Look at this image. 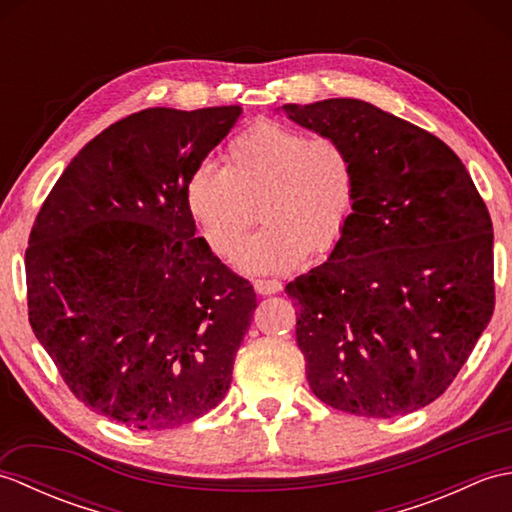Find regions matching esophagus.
Here are the masks:
<instances>
[{"mask_svg":"<svg viewBox=\"0 0 512 512\" xmlns=\"http://www.w3.org/2000/svg\"><path fill=\"white\" fill-rule=\"evenodd\" d=\"M253 288L257 295H275V292L281 290V281L277 279H255L253 281Z\"/></svg>","mask_w":512,"mask_h":512,"instance_id":"34e87169","label":"esophagus"}]
</instances>
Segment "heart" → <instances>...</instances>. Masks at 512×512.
Segmentation results:
<instances>
[{
    "instance_id": "obj_1",
    "label": "heart",
    "mask_w": 512,
    "mask_h": 512,
    "mask_svg": "<svg viewBox=\"0 0 512 512\" xmlns=\"http://www.w3.org/2000/svg\"><path fill=\"white\" fill-rule=\"evenodd\" d=\"M184 200L204 242L231 257L257 211L264 226L235 257L246 273H284L310 250L328 255L343 242L358 200V167L345 140L308 136L264 118L239 132L224 151V169L191 171Z\"/></svg>"
}]
</instances>
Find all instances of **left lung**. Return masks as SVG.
I'll return each mask as SVG.
<instances>
[{
  "label": "left lung",
  "instance_id": "obj_1",
  "mask_svg": "<svg viewBox=\"0 0 512 512\" xmlns=\"http://www.w3.org/2000/svg\"><path fill=\"white\" fill-rule=\"evenodd\" d=\"M345 140L358 200L328 262L286 286L310 389L394 418L449 389L495 310L493 222L469 171L424 129L358 99L284 105Z\"/></svg>",
  "mask_w": 512,
  "mask_h": 512
}]
</instances>
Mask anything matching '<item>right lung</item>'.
<instances>
[{"instance_id":"1","label":"right lung","mask_w":512,"mask_h":512,"mask_svg":"<svg viewBox=\"0 0 512 512\" xmlns=\"http://www.w3.org/2000/svg\"><path fill=\"white\" fill-rule=\"evenodd\" d=\"M242 107H149L110 125L48 193L26 248L28 321L92 411L160 431L222 402L257 299L184 200Z\"/></svg>"}]
</instances>
